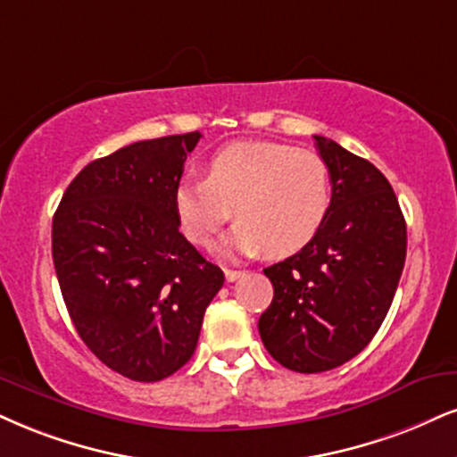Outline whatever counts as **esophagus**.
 <instances>
[{
    "instance_id": "obj_1",
    "label": "esophagus",
    "mask_w": 457,
    "mask_h": 457,
    "mask_svg": "<svg viewBox=\"0 0 457 457\" xmlns=\"http://www.w3.org/2000/svg\"><path fill=\"white\" fill-rule=\"evenodd\" d=\"M224 275H227V281H237L244 271H235V269H224Z\"/></svg>"
}]
</instances>
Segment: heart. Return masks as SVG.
Masks as SVG:
<instances>
[{
	"label": "heart",
	"instance_id": "heart-1",
	"mask_svg": "<svg viewBox=\"0 0 457 457\" xmlns=\"http://www.w3.org/2000/svg\"><path fill=\"white\" fill-rule=\"evenodd\" d=\"M330 167L318 152L279 142H235L213 152L205 179L184 178L173 210L184 235L210 245L233 207L227 252L271 256L298 252L315 237L330 210Z\"/></svg>",
	"mask_w": 457,
	"mask_h": 457
}]
</instances>
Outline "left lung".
I'll return each instance as SVG.
<instances>
[{"label":"left lung","instance_id":"1","mask_svg":"<svg viewBox=\"0 0 457 457\" xmlns=\"http://www.w3.org/2000/svg\"><path fill=\"white\" fill-rule=\"evenodd\" d=\"M313 139L330 167V210L301 252L264 269L273 301L258 320L267 352L296 373L337 369L369 345L407 256V224L384 173L332 139Z\"/></svg>","mask_w":457,"mask_h":457}]
</instances>
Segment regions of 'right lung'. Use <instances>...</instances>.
Masks as SVG:
<instances>
[{"label": "right lung", "instance_id": "right-lung-1", "mask_svg": "<svg viewBox=\"0 0 457 457\" xmlns=\"http://www.w3.org/2000/svg\"><path fill=\"white\" fill-rule=\"evenodd\" d=\"M199 131L135 142L88 162L53 218V262L80 339L133 381H161L193 358L224 284L179 233L173 188Z\"/></svg>", "mask_w": 457, "mask_h": 457}]
</instances>
